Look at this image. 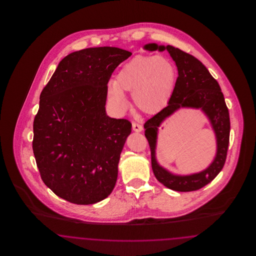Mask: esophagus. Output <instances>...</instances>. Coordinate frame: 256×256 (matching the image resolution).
I'll list each match as a JSON object with an SVG mask.
<instances>
[{
  "mask_svg": "<svg viewBox=\"0 0 256 256\" xmlns=\"http://www.w3.org/2000/svg\"><path fill=\"white\" fill-rule=\"evenodd\" d=\"M132 130L136 132H141L143 130V126L138 122H132Z\"/></svg>",
  "mask_w": 256,
  "mask_h": 256,
  "instance_id": "obj_1",
  "label": "esophagus"
}]
</instances>
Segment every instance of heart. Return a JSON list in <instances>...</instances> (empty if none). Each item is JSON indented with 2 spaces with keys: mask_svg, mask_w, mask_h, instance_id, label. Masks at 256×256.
<instances>
[{
  "mask_svg": "<svg viewBox=\"0 0 256 256\" xmlns=\"http://www.w3.org/2000/svg\"><path fill=\"white\" fill-rule=\"evenodd\" d=\"M178 71L169 58L158 54H137L118 72L110 84L108 98L116 110L126 108L124 92L134 94V104L146 114H154L169 102Z\"/></svg>",
  "mask_w": 256,
  "mask_h": 256,
  "instance_id": "1",
  "label": "heart"
}]
</instances>
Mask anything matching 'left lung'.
Segmentation results:
<instances>
[{
  "mask_svg": "<svg viewBox=\"0 0 256 256\" xmlns=\"http://www.w3.org/2000/svg\"><path fill=\"white\" fill-rule=\"evenodd\" d=\"M148 50H167L178 67L176 82L168 106L148 119L144 128L152 156V168L159 182L178 192L196 191L211 182L222 169L230 144V120L224 98L218 82L206 67L195 56L172 46L146 44ZM183 107L200 108L207 115L216 132L218 152L212 163L202 172L189 176H178L161 168L155 156L158 128L162 122L176 110Z\"/></svg>",
  "mask_w": 256,
  "mask_h": 256,
  "instance_id": "obj_1",
  "label": "left lung"
}]
</instances>
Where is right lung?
Here are the masks:
<instances>
[{
	"label": "right lung",
	"instance_id": "1",
	"mask_svg": "<svg viewBox=\"0 0 256 256\" xmlns=\"http://www.w3.org/2000/svg\"><path fill=\"white\" fill-rule=\"evenodd\" d=\"M132 52L115 47L74 52L40 94L32 150L41 178L61 198L93 204L108 198L132 122L106 113L108 84Z\"/></svg>",
	"mask_w": 256,
	"mask_h": 256
}]
</instances>
